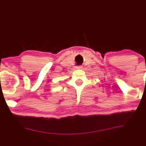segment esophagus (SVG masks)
<instances>
[{"mask_svg": "<svg viewBox=\"0 0 146 146\" xmlns=\"http://www.w3.org/2000/svg\"><path fill=\"white\" fill-rule=\"evenodd\" d=\"M82 68H83V67H82L81 65H79V66L76 67V69H82Z\"/></svg>", "mask_w": 146, "mask_h": 146, "instance_id": "esophagus-1", "label": "esophagus"}]
</instances>
